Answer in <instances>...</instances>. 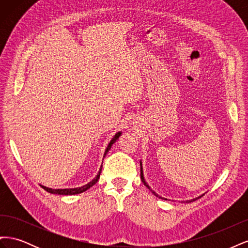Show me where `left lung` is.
I'll use <instances>...</instances> for the list:
<instances>
[{
  "label": "left lung",
  "mask_w": 248,
  "mask_h": 248,
  "mask_svg": "<svg viewBox=\"0 0 248 248\" xmlns=\"http://www.w3.org/2000/svg\"><path fill=\"white\" fill-rule=\"evenodd\" d=\"M140 180L142 181V183H144V185L147 187V188L149 189V190H151V192L154 194L155 197H157V198H159V199H161V200H164V201H170V200H168V199H166V198H162V197H160L159 194H157L154 190H152V188L151 187L149 186V184L147 183V181H146V179H145V177H144V170H142V162H141V160L140 161ZM202 196H204V194H202V196H200V197H198V198H196V199H192V200H188V201H183V202H193V201H197L198 199H200V198H202Z\"/></svg>",
  "instance_id": "1"
}]
</instances>
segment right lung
I'll use <instances>...</instances> for the list:
<instances>
[{"label":"right lung","instance_id":"obj_1","mask_svg":"<svg viewBox=\"0 0 248 248\" xmlns=\"http://www.w3.org/2000/svg\"><path fill=\"white\" fill-rule=\"evenodd\" d=\"M122 134V132L121 131H119V132H117L115 136H114V138H112L111 140H110V141L108 142V147H107V149H106V151H104V154H103V158L104 157H106V155L108 154V152L109 151V149L111 148V146H112V144H114V142L120 138V136H121ZM103 162V161H102ZM101 170H102V163H101V167H100V169H99V171H98V174H97V176L92 180V181H90L88 184H86V185H84V186H80V187H77V188H61V189H52V188H49V187H46V186H43V185H40L42 188L44 189V190H46L47 192H49V193H54V194H62V196H71V194H78V193H81V192H84V191H86V190H88L90 187H92L93 185H95L96 183H97V181H98V179H99V177H100V172H101Z\"/></svg>","mask_w":248,"mask_h":248}]
</instances>
